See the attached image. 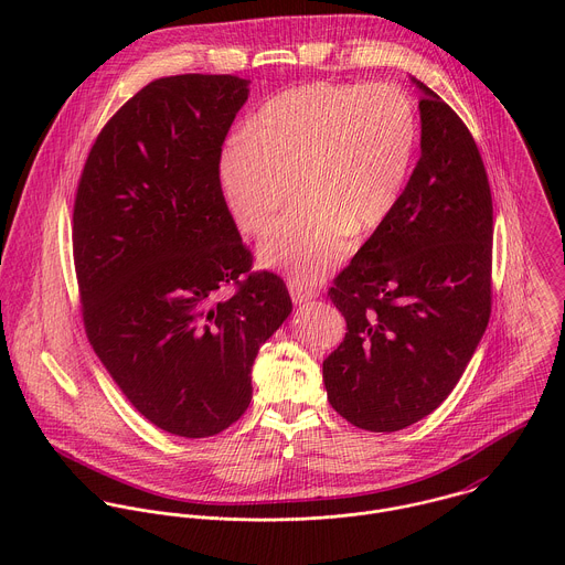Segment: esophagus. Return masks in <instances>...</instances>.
I'll return each mask as SVG.
<instances>
[{"label": "esophagus", "mask_w": 565, "mask_h": 565, "mask_svg": "<svg viewBox=\"0 0 565 565\" xmlns=\"http://www.w3.org/2000/svg\"><path fill=\"white\" fill-rule=\"evenodd\" d=\"M288 290H290V297H292V301L295 303H303V301H308V299H315L317 297V290L312 288V286H308V284H303V281H299V279H292L290 284H288Z\"/></svg>", "instance_id": "esophagus-1"}]
</instances>
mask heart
I'll use <instances>...</instances> for the list:
<instances>
[{
  "instance_id": "b5f03b06",
  "label": "heart",
  "mask_w": 565,
  "mask_h": 565,
  "mask_svg": "<svg viewBox=\"0 0 565 565\" xmlns=\"http://www.w3.org/2000/svg\"><path fill=\"white\" fill-rule=\"evenodd\" d=\"M420 142L414 98L395 85L310 83L266 100L244 140L221 151L216 179L234 223L266 232L259 262L310 284L395 212Z\"/></svg>"
}]
</instances>
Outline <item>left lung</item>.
<instances>
[{"instance_id":"obj_1","label":"left lung","mask_w":565,"mask_h":565,"mask_svg":"<svg viewBox=\"0 0 565 565\" xmlns=\"http://www.w3.org/2000/svg\"><path fill=\"white\" fill-rule=\"evenodd\" d=\"M420 158L391 218L335 277L344 342L324 360L331 407L366 431L443 405L492 312V192L456 111L420 79Z\"/></svg>"}]
</instances>
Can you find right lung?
<instances>
[{
    "label": "right lung",
    "instance_id": "1",
    "mask_svg": "<svg viewBox=\"0 0 565 565\" xmlns=\"http://www.w3.org/2000/svg\"><path fill=\"white\" fill-rule=\"evenodd\" d=\"M250 79L185 73L127 100L96 138L73 207L87 338L156 427L207 438L246 414L259 347L292 310L253 273L216 166ZM237 292L221 298L223 285Z\"/></svg>",
    "mask_w": 565,
    "mask_h": 565
}]
</instances>
